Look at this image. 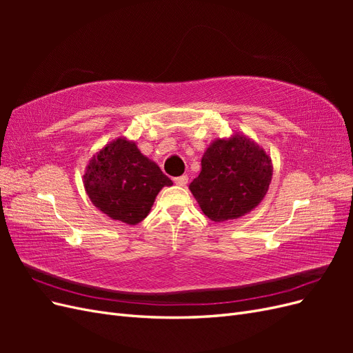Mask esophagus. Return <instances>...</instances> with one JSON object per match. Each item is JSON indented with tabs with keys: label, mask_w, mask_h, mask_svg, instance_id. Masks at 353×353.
Returning <instances> with one entry per match:
<instances>
[{
	"label": "esophagus",
	"mask_w": 353,
	"mask_h": 353,
	"mask_svg": "<svg viewBox=\"0 0 353 353\" xmlns=\"http://www.w3.org/2000/svg\"><path fill=\"white\" fill-rule=\"evenodd\" d=\"M174 183L179 187H185L187 183H188V176L187 175H181V176H176L174 178Z\"/></svg>",
	"instance_id": "esophagus-1"
}]
</instances>
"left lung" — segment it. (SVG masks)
<instances>
[{
    "label": "left lung",
    "instance_id": "1",
    "mask_svg": "<svg viewBox=\"0 0 353 353\" xmlns=\"http://www.w3.org/2000/svg\"><path fill=\"white\" fill-rule=\"evenodd\" d=\"M272 170L265 148L236 132L210 143L203 153L200 174L188 188L209 219H239L259 206L268 193Z\"/></svg>",
    "mask_w": 353,
    "mask_h": 353
}]
</instances>
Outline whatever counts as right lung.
<instances>
[{
    "label": "right lung",
    "instance_id": "1",
    "mask_svg": "<svg viewBox=\"0 0 353 353\" xmlns=\"http://www.w3.org/2000/svg\"><path fill=\"white\" fill-rule=\"evenodd\" d=\"M172 185L135 141L119 137L92 154L83 187L92 205L114 221L137 225L150 213L159 191Z\"/></svg>",
    "mask_w": 353,
    "mask_h": 353
}]
</instances>
